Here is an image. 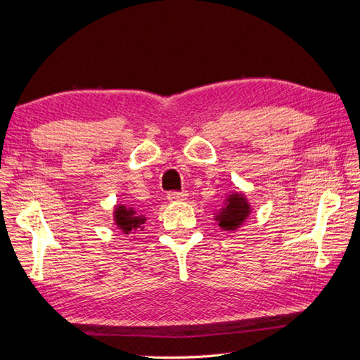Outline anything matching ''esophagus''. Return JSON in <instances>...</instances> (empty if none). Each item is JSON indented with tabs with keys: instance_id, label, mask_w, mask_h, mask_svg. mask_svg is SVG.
Wrapping results in <instances>:
<instances>
[{
	"instance_id": "1",
	"label": "esophagus",
	"mask_w": 360,
	"mask_h": 360,
	"mask_svg": "<svg viewBox=\"0 0 360 360\" xmlns=\"http://www.w3.org/2000/svg\"><path fill=\"white\" fill-rule=\"evenodd\" d=\"M188 194L186 193H169L167 194V200L169 202H183L186 200Z\"/></svg>"
}]
</instances>
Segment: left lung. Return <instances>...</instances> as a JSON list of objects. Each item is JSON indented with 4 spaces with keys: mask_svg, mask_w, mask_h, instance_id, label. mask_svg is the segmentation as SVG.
<instances>
[{
    "mask_svg": "<svg viewBox=\"0 0 360 360\" xmlns=\"http://www.w3.org/2000/svg\"><path fill=\"white\" fill-rule=\"evenodd\" d=\"M252 212V205L240 191H231L225 195L224 207L214 212V221L224 231H236L240 229Z\"/></svg>",
    "mask_w": 360,
    "mask_h": 360,
    "instance_id": "1",
    "label": "left lung"
}]
</instances>
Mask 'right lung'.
Segmentation results:
<instances>
[{
  "label": "right lung",
  "instance_id": "add662e5",
  "mask_svg": "<svg viewBox=\"0 0 360 360\" xmlns=\"http://www.w3.org/2000/svg\"><path fill=\"white\" fill-rule=\"evenodd\" d=\"M148 217L141 214L135 207H129V205L118 203L113 208V224L116 225L124 236L134 234L136 231H141L144 229V224Z\"/></svg>",
  "mask_w": 360,
  "mask_h": 360
}]
</instances>
